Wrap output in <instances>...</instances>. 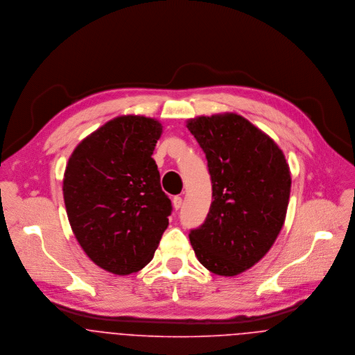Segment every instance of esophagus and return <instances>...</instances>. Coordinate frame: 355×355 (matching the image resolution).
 <instances>
[{
    "label": "esophagus",
    "instance_id": "34e87169",
    "mask_svg": "<svg viewBox=\"0 0 355 355\" xmlns=\"http://www.w3.org/2000/svg\"><path fill=\"white\" fill-rule=\"evenodd\" d=\"M172 203H173V207H175L176 210H179V209L182 207V203H183V200H182V197L176 196V197H173V200H172Z\"/></svg>",
    "mask_w": 355,
    "mask_h": 355
}]
</instances>
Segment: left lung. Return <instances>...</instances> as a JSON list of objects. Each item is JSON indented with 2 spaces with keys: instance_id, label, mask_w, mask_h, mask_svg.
Instances as JSON below:
<instances>
[{
  "instance_id": "1",
  "label": "left lung",
  "mask_w": 355,
  "mask_h": 355,
  "mask_svg": "<svg viewBox=\"0 0 355 355\" xmlns=\"http://www.w3.org/2000/svg\"><path fill=\"white\" fill-rule=\"evenodd\" d=\"M207 159L211 205L190 242L203 266L235 276L255 265L275 243L286 220L290 166L265 132L236 113L187 121Z\"/></svg>"
}]
</instances>
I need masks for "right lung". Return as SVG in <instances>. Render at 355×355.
<instances>
[{"label":"right lung","mask_w":355,"mask_h":355,"mask_svg":"<svg viewBox=\"0 0 355 355\" xmlns=\"http://www.w3.org/2000/svg\"><path fill=\"white\" fill-rule=\"evenodd\" d=\"M158 120L119 116L71 154L62 180L68 220L83 252L102 269L124 276L152 261L172 205L152 158Z\"/></svg>","instance_id":"1"}]
</instances>
